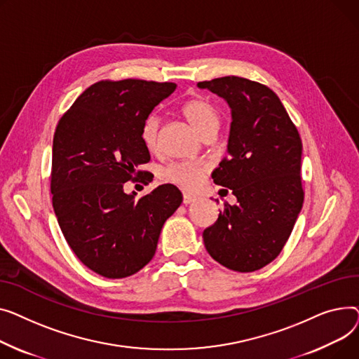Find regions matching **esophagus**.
I'll return each mask as SVG.
<instances>
[{
	"label": "esophagus",
	"instance_id": "obj_1",
	"mask_svg": "<svg viewBox=\"0 0 359 359\" xmlns=\"http://www.w3.org/2000/svg\"><path fill=\"white\" fill-rule=\"evenodd\" d=\"M196 200H197V197L193 196V194L184 193V196H182V203H184V204H191V203H194Z\"/></svg>",
	"mask_w": 359,
	"mask_h": 359
}]
</instances>
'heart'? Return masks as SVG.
<instances>
[{
	"label": "heart",
	"mask_w": 359,
	"mask_h": 359,
	"mask_svg": "<svg viewBox=\"0 0 359 359\" xmlns=\"http://www.w3.org/2000/svg\"><path fill=\"white\" fill-rule=\"evenodd\" d=\"M182 116L193 128L203 136L208 130H217L220 126V114L216 105L204 98V97H193L187 100L181 107ZM142 142L147 149H155L159 139V118L156 116H149L140 130ZM203 174V168L196 163H174L165 171V177L177 182L185 188H194L200 182V177Z\"/></svg>",
	"instance_id": "obj_1"
}]
</instances>
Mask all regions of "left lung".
I'll list each match as a JSON object with an SVG mask.
<instances>
[{"instance_id": "left-lung-1", "label": "left lung", "mask_w": 359, "mask_h": 359, "mask_svg": "<svg viewBox=\"0 0 359 359\" xmlns=\"http://www.w3.org/2000/svg\"><path fill=\"white\" fill-rule=\"evenodd\" d=\"M197 87L230 107L227 158L212 178L238 200L204 229L205 249L229 269H261L280 255L302 212L300 135L278 95L259 82L223 76Z\"/></svg>"}]
</instances>
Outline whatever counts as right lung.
<instances>
[{"mask_svg":"<svg viewBox=\"0 0 359 359\" xmlns=\"http://www.w3.org/2000/svg\"><path fill=\"white\" fill-rule=\"evenodd\" d=\"M177 88L174 82L100 81L62 116L52 147V204L78 259L105 278H126L154 258L163 223L182 203L172 184L136 201L124 182L151 155L144 120Z\"/></svg>","mask_w":359,"mask_h":359,"instance_id":"right-lung-1","label":"right lung"}]
</instances>
